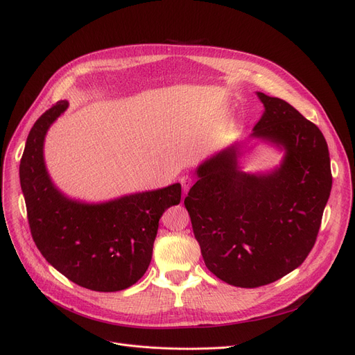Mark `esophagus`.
Here are the masks:
<instances>
[{
  "mask_svg": "<svg viewBox=\"0 0 355 355\" xmlns=\"http://www.w3.org/2000/svg\"><path fill=\"white\" fill-rule=\"evenodd\" d=\"M180 182H181V185H182V191H184V194H187V193H189V190H190V187L193 185V178H191V177H189V175H184V177H181V178H180Z\"/></svg>",
  "mask_w": 355,
  "mask_h": 355,
  "instance_id": "obj_1",
  "label": "esophagus"
}]
</instances>
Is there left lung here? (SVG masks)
Returning a JSON list of instances; mask_svg holds the SVG:
<instances>
[{"label": "left lung", "mask_w": 355, "mask_h": 355, "mask_svg": "<svg viewBox=\"0 0 355 355\" xmlns=\"http://www.w3.org/2000/svg\"><path fill=\"white\" fill-rule=\"evenodd\" d=\"M256 95L265 110L249 138L282 151L281 162L248 173L234 141L197 165L184 200L204 263L239 288L272 284L304 263L332 187L320 128L284 99Z\"/></svg>", "instance_id": "left-lung-1"}]
</instances>
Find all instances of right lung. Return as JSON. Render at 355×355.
<instances>
[{
    "mask_svg": "<svg viewBox=\"0 0 355 355\" xmlns=\"http://www.w3.org/2000/svg\"><path fill=\"white\" fill-rule=\"evenodd\" d=\"M69 107L55 103L27 137L20 182L35 246L71 282L96 292H116L137 284L153 259L158 221L181 200V184L89 202L64 194L44 161L50 126Z\"/></svg>",
    "mask_w": 355,
    "mask_h": 355,
    "instance_id": "right-lung-1",
    "label": "right lung"
}]
</instances>
